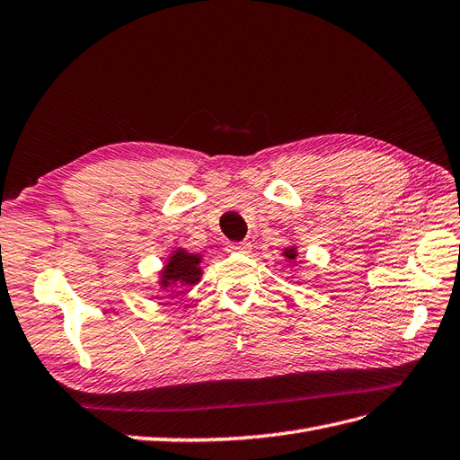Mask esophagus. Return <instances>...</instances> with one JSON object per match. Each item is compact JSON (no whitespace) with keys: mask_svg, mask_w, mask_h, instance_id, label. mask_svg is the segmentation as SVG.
<instances>
[{"mask_svg":"<svg viewBox=\"0 0 460 460\" xmlns=\"http://www.w3.org/2000/svg\"><path fill=\"white\" fill-rule=\"evenodd\" d=\"M251 247H252V244L249 241H241V243H229L227 251L237 252V254H247V252H251Z\"/></svg>","mask_w":460,"mask_h":460,"instance_id":"34e87169","label":"esophagus"}]
</instances>
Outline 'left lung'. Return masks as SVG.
<instances>
[{
    "label": "left lung",
    "instance_id": "1",
    "mask_svg": "<svg viewBox=\"0 0 460 460\" xmlns=\"http://www.w3.org/2000/svg\"><path fill=\"white\" fill-rule=\"evenodd\" d=\"M282 256H284V259H286L288 262H294L296 256H297V251H296V247H286V249L282 251Z\"/></svg>",
    "mask_w": 460,
    "mask_h": 460
}]
</instances>
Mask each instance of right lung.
<instances>
[{"label":"right lung","instance_id":"1","mask_svg":"<svg viewBox=\"0 0 460 460\" xmlns=\"http://www.w3.org/2000/svg\"><path fill=\"white\" fill-rule=\"evenodd\" d=\"M201 274H204V270H201V254L176 249L168 256L163 270H160L158 284L163 290L178 286H196Z\"/></svg>","mask_w":460,"mask_h":460}]
</instances>
